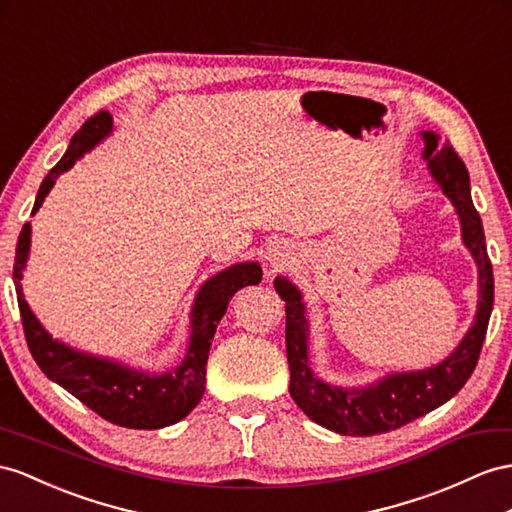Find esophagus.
Listing matches in <instances>:
<instances>
[{
    "label": "esophagus",
    "instance_id": "obj_1",
    "mask_svg": "<svg viewBox=\"0 0 512 512\" xmlns=\"http://www.w3.org/2000/svg\"><path fill=\"white\" fill-rule=\"evenodd\" d=\"M266 259H268V264H270V268H272L274 272L283 270L285 266H290V261H292L290 253L285 251V246H274V248H270Z\"/></svg>",
    "mask_w": 512,
    "mask_h": 512
}]
</instances>
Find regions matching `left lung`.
Here are the masks:
<instances>
[{
	"label": "left lung",
	"instance_id": "8db88e82",
	"mask_svg": "<svg viewBox=\"0 0 512 512\" xmlns=\"http://www.w3.org/2000/svg\"><path fill=\"white\" fill-rule=\"evenodd\" d=\"M428 168L441 190L450 196L463 225V240L478 264L480 300L474 326L452 355L424 372L391 374L378 385L365 389H342L322 383L313 376L307 357L309 324L305 305L296 287L274 279L279 296L285 300V348L290 363V396L313 422L339 435L372 437L396 430L422 417L456 396L476 370L480 350L487 337L493 309V268L484 244V229L469 192V173L450 142L439 147V138L424 131Z\"/></svg>",
	"mask_w": 512,
	"mask_h": 512
}]
</instances>
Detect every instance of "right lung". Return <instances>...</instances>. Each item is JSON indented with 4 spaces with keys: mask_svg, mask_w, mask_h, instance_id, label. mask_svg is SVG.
I'll return each mask as SVG.
<instances>
[{
    "mask_svg": "<svg viewBox=\"0 0 512 512\" xmlns=\"http://www.w3.org/2000/svg\"><path fill=\"white\" fill-rule=\"evenodd\" d=\"M110 129L112 116L108 110H99L90 116L82 129L73 136L62 160L43 179L32 214L43 205L45 196L54 188L60 173L69 170L90 147H95L103 136H108ZM28 251L30 222L23 225L19 233L12 279H15L17 287V303L21 311L25 342H28L36 365L47 378L73 393L77 400L84 402L88 409H93L103 419H108V422L116 426L136 430H155L175 424L201 402L205 391L207 355L216 326L225 316L229 300L235 296V292L261 281V268L255 261L231 266L229 270L216 274L214 279H209L201 287V292L196 294V303L192 309V335L186 359H183L177 370H170L166 374H144L123 368V365L114 361L82 355V352H75L73 348L51 339V335L34 318L28 303L23 300L21 277Z\"/></svg>",
    "mask_w": 512,
    "mask_h": 512,
    "instance_id": "right-lung-1",
    "label": "right lung"
}]
</instances>
